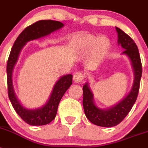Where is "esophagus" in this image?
<instances>
[{"instance_id": "1", "label": "esophagus", "mask_w": 148, "mask_h": 148, "mask_svg": "<svg viewBox=\"0 0 148 148\" xmlns=\"http://www.w3.org/2000/svg\"><path fill=\"white\" fill-rule=\"evenodd\" d=\"M84 78V75L82 72H77L73 75V81L76 83H78V82H82Z\"/></svg>"}]
</instances>
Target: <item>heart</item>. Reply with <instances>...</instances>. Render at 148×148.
<instances>
[{"label": "heart", "mask_w": 148, "mask_h": 148, "mask_svg": "<svg viewBox=\"0 0 148 148\" xmlns=\"http://www.w3.org/2000/svg\"><path fill=\"white\" fill-rule=\"evenodd\" d=\"M76 48L80 51H89L94 48L98 54L103 55L110 47V40L108 38L97 37L91 34H82L76 38Z\"/></svg>", "instance_id": "heart-1"}]
</instances>
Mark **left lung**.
<instances>
[{"instance_id":"left-lung-1","label":"left lung","mask_w":148,"mask_h":148,"mask_svg":"<svg viewBox=\"0 0 148 148\" xmlns=\"http://www.w3.org/2000/svg\"><path fill=\"white\" fill-rule=\"evenodd\" d=\"M116 29L118 33V44L125 49L121 54L127 56L133 67L134 80L131 90L115 105L106 109H101L94 102L93 94L90 90L88 82L83 86L84 113L90 122L104 127H112L119 125L129 113L137 99L142 73V62L136 44L121 29L116 27Z\"/></svg>"}]
</instances>
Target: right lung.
<instances>
[{
  "label": "right lung",
  "instance_id": "right-lung-1",
  "mask_svg": "<svg viewBox=\"0 0 148 148\" xmlns=\"http://www.w3.org/2000/svg\"><path fill=\"white\" fill-rule=\"evenodd\" d=\"M64 26V23L61 22L52 20L38 21L29 26L18 35L8 58L6 74L9 98L18 116L25 122L32 126L47 125L56 118L60 101L73 84V75L67 74L60 77L55 84L49 99L44 105L35 109H29L22 104L15 92L12 83L13 70L18 61L21 51L27 42L47 36L52 32L61 29Z\"/></svg>",
  "mask_w": 148,
  "mask_h": 148
}]
</instances>
